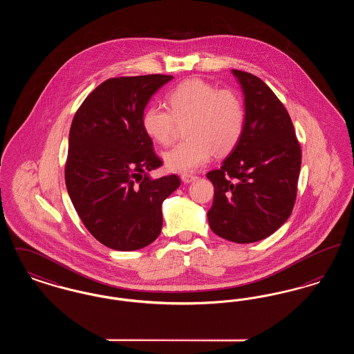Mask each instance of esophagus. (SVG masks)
I'll use <instances>...</instances> for the list:
<instances>
[{"mask_svg":"<svg viewBox=\"0 0 354 354\" xmlns=\"http://www.w3.org/2000/svg\"><path fill=\"white\" fill-rule=\"evenodd\" d=\"M180 178H182V180H183V183H185V185L192 183V182H195L198 179L196 175H191V174H183Z\"/></svg>","mask_w":354,"mask_h":354,"instance_id":"obj_1","label":"esophagus"}]
</instances>
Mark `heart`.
I'll return each instance as SVG.
<instances>
[{
  "label": "heart",
  "instance_id": "b5f03b06",
  "mask_svg": "<svg viewBox=\"0 0 354 354\" xmlns=\"http://www.w3.org/2000/svg\"><path fill=\"white\" fill-rule=\"evenodd\" d=\"M169 110L149 106L142 115L145 134L153 143L167 146L179 124L185 125V142L163 153L165 165L174 172H192L204 166L215 152L227 155L241 139L245 107L239 93L199 78L178 84L169 93Z\"/></svg>",
  "mask_w": 354,
  "mask_h": 354
}]
</instances>
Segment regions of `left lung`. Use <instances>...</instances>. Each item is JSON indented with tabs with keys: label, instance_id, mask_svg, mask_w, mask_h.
<instances>
[{
	"label": "left lung",
	"instance_id": "8db88e82",
	"mask_svg": "<svg viewBox=\"0 0 354 354\" xmlns=\"http://www.w3.org/2000/svg\"><path fill=\"white\" fill-rule=\"evenodd\" d=\"M244 95L240 142L207 178L214 203L207 218L216 235L247 244L276 232L293 209L301 149L284 104L260 78L232 70Z\"/></svg>",
	"mask_w": 354,
	"mask_h": 354
}]
</instances>
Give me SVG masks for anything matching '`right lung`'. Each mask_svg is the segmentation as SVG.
Wrapping results in <instances>:
<instances>
[{
	"mask_svg": "<svg viewBox=\"0 0 354 354\" xmlns=\"http://www.w3.org/2000/svg\"><path fill=\"white\" fill-rule=\"evenodd\" d=\"M174 77H119L100 84L75 113L65 182L87 231L103 245L135 251L162 231V203L180 185L176 175L152 179L162 166L142 115L152 95Z\"/></svg>",
	"mask_w": 354,
	"mask_h": 354,
	"instance_id": "add662e5",
	"label": "right lung"
}]
</instances>
